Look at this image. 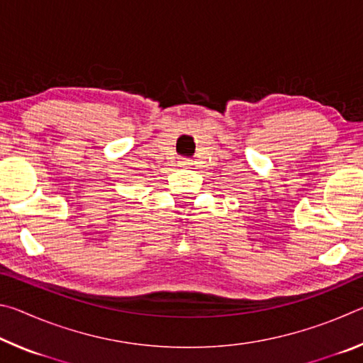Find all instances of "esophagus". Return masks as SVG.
<instances>
[{
	"label": "esophagus",
	"instance_id": "obj_1",
	"mask_svg": "<svg viewBox=\"0 0 363 363\" xmlns=\"http://www.w3.org/2000/svg\"><path fill=\"white\" fill-rule=\"evenodd\" d=\"M179 164H181L182 168L190 167V164H192V160H189V158H181V160H179Z\"/></svg>",
	"mask_w": 363,
	"mask_h": 363
}]
</instances>
